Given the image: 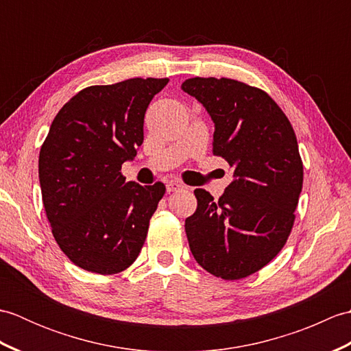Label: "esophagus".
<instances>
[{"label":"esophagus","mask_w":351,"mask_h":351,"mask_svg":"<svg viewBox=\"0 0 351 351\" xmlns=\"http://www.w3.org/2000/svg\"><path fill=\"white\" fill-rule=\"evenodd\" d=\"M182 189H184V184H182L181 181L173 180V181H169V182L166 184V191H167V193L180 191V190H182Z\"/></svg>","instance_id":"34e87169"}]
</instances>
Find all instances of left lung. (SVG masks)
Returning a JSON list of instances; mask_svg holds the SVG:
<instances>
[{"mask_svg": "<svg viewBox=\"0 0 351 351\" xmlns=\"http://www.w3.org/2000/svg\"><path fill=\"white\" fill-rule=\"evenodd\" d=\"M182 90L214 122L213 154L234 169L215 200L196 189V213L185 219L190 250L208 273L247 278L278 255L294 223L303 164L293 126L270 96L229 78H189Z\"/></svg>", "mask_w": 351, "mask_h": 351, "instance_id": "1", "label": "left lung"}]
</instances>
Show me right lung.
I'll return each mask as SVG.
<instances>
[{"label":"right lung","instance_id":"add662e5","mask_svg":"<svg viewBox=\"0 0 351 351\" xmlns=\"http://www.w3.org/2000/svg\"><path fill=\"white\" fill-rule=\"evenodd\" d=\"M167 78L92 86L64 104L39 155L43 206L57 244L87 271L114 274L143 247L166 187L125 182L143 143L145 113Z\"/></svg>","mask_w":351,"mask_h":351}]
</instances>
